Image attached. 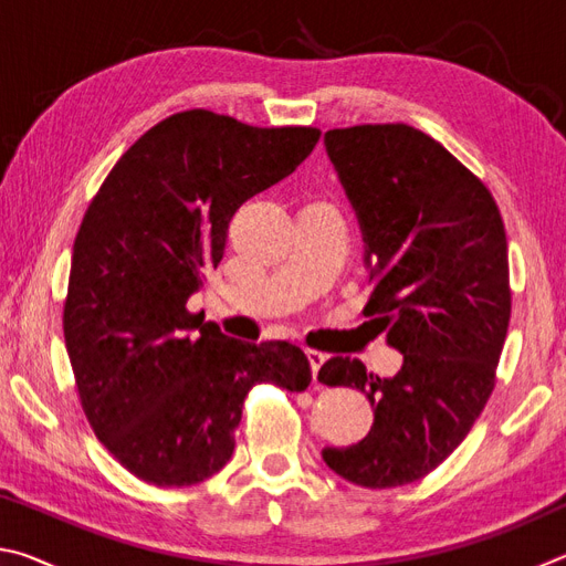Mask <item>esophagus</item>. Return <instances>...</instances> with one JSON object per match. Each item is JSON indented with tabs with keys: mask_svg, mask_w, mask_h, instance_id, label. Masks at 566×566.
<instances>
[{
	"mask_svg": "<svg viewBox=\"0 0 566 566\" xmlns=\"http://www.w3.org/2000/svg\"><path fill=\"white\" fill-rule=\"evenodd\" d=\"M306 357H310V364H312V377H314V381H317L322 364L327 361V354H322L317 349H306Z\"/></svg>",
	"mask_w": 566,
	"mask_h": 566,
	"instance_id": "1",
	"label": "esophagus"
}]
</instances>
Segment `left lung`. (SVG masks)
<instances>
[{"mask_svg":"<svg viewBox=\"0 0 566 566\" xmlns=\"http://www.w3.org/2000/svg\"><path fill=\"white\" fill-rule=\"evenodd\" d=\"M324 145L367 244L364 314L405 364L385 379L324 361L322 385L364 391L375 424L322 457L347 482L391 490L434 472L492 395L512 317L506 232L484 181L409 124L329 129Z\"/></svg>","mask_w":566,"mask_h":566,"instance_id":"1","label":"left lung"}]
</instances>
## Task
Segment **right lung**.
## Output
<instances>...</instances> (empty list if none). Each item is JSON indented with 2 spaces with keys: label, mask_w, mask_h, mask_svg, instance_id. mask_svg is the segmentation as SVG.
<instances>
[{
  "label": "right lung",
  "mask_w": 566,
  "mask_h": 566,
  "mask_svg": "<svg viewBox=\"0 0 566 566\" xmlns=\"http://www.w3.org/2000/svg\"><path fill=\"white\" fill-rule=\"evenodd\" d=\"M319 134L177 112L124 151L84 212L64 342L84 417L142 482H205L234 452L249 389L310 387L296 344L227 337L187 300L222 262L237 209L290 177Z\"/></svg>",
  "instance_id": "add662e5"
}]
</instances>
